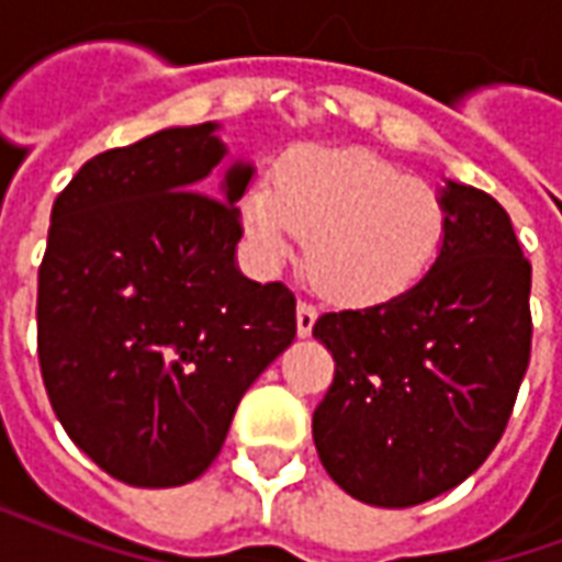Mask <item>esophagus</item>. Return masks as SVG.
<instances>
[{
  "label": "esophagus",
  "instance_id": "1",
  "mask_svg": "<svg viewBox=\"0 0 562 562\" xmlns=\"http://www.w3.org/2000/svg\"><path fill=\"white\" fill-rule=\"evenodd\" d=\"M316 318H318L316 306L301 301V304H297V337H310L313 328H316Z\"/></svg>",
  "mask_w": 562,
  "mask_h": 562
}]
</instances>
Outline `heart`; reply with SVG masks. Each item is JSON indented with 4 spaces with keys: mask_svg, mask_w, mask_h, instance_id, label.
Instances as JSON below:
<instances>
[{
    "mask_svg": "<svg viewBox=\"0 0 562 562\" xmlns=\"http://www.w3.org/2000/svg\"><path fill=\"white\" fill-rule=\"evenodd\" d=\"M244 232L265 268L306 237V273L342 306L397 301L434 270L448 210L434 186L364 149H297L246 189Z\"/></svg>",
    "mask_w": 562,
    "mask_h": 562,
    "instance_id": "obj_1",
    "label": "heart"
}]
</instances>
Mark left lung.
Listing matches in <instances>:
<instances>
[{"instance_id":"left-lung-1","label":"left lung","mask_w":562,"mask_h":562,"mask_svg":"<svg viewBox=\"0 0 562 562\" xmlns=\"http://www.w3.org/2000/svg\"><path fill=\"white\" fill-rule=\"evenodd\" d=\"M446 246L413 292L318 318L337 361L313 413L334 482L367 506L409 508L458 487L506 430L530 364V261L508 213L446 180Z\"/></svg>"}]
</instances>
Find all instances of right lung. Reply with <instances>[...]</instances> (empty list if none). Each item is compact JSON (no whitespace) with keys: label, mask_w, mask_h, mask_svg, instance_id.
I'll return each mask as SVG.
<instances>
[{"label":"right lung","mask_w":562,"mask_h":562,"mask_svg":"<svg viewBox=\"0 0 562 562\" xmlns=\"http://www.w3.org/2000/svg\"><path fill=\"white\" fill-rule=\"evenodd\" d=\"M216 132L171 126L99 153L50 213L44 389L71 442L135 487L195 482L297 330L294 294L237 268V201L256 165H225Z\"/></svg>","instance_id":"obj_1"}]
</instances>
